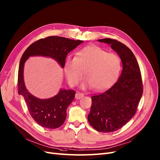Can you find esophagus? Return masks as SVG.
<instances>
[{
  "instance_id": "esophagus-1",
  "label": "esophagus",
  "mask_w": 160,
  "mask_h": 160,
  "mask_svg": "<svg viewBox=\"0 0 160 160\" xmlns=\"http://www.w3.org/2000/svg\"><path fill=\"white\" fill-rule=\"evenodd\" d=\"M84 97V94L82 93H80V92H77L76 93L75 95V98L76 99H79L80 98H82V97Z\"/></svg>"
}]
</instances>
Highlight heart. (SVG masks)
Returning <instances> with one entry per match:
<instances>
[{"instance_id": "b5f03b06", "label": "heart", "mask_w": 160, "mask_h": 160, "mask_svg": "<svg viewBox=\"0 0 160 160\" xmlns=\"http://www.w3.org/2000/svg\"><path fill=\"white\" fill-rule=\"evenodd\" d=\"M120 70L121 61L118 55L93 45L80 50L76 58L68 57L64 64V71L71 86L78 84L85 71L88 78L82 87H94L99 92L114 84Z\"/></svg>"}]
</instances>
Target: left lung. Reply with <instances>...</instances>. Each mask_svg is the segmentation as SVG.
Instances as JSON below:
<instances>
[{"mask_svg":"<svg viewBox=\"0 0 160 160\" xmlns=\"http://www.w3.org/2000/svg\"><path fill=\"white\" fill-rule=\"evenodd\" d=\"M97 41L110 44L119 55L123 65L116 84L105 92L92 97L91 110L88 116L89 124L95 130L110 133L122 128L134 116L143 88L139 66L129 48L111 38Z\"/></svg>","mask_w":160,"mask_h":160,"instance_id":"8db88e82","label":"left lung"}]
</instances>
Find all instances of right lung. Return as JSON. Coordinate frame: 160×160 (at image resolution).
<instances>
[{
	"mask_svg": "<svg viewBox=\"0 0 160 160\" xmlns=\"http://www.w3.org/2000/svg\"><path fill=\"white\" fill-rule=\"evenodd\" d=\"M83 42L61 37H48L31 44L22 55L18 71V93L23 97L33 120L42 127L55 129L63 125L67 117V109L74 100L76 92L72 89H61L56 95L44 99L32 95L25 84V62L29 57L42 56L53 59L63 68L67 54Z\"/></svg>",
	"mask_w": 160,
	"mask_h": 160,
	"instance_id": "right-lung-1",
	"label": "right lung"
}]
</instances>
